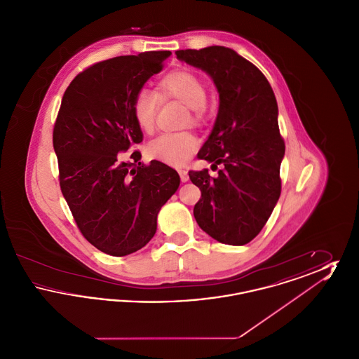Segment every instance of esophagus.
I'll use <instances>...</instances> for the list:
<instances>
[{"label": "esophagus", "instance_id": "34e87169", "mask_svg": "<svg viewBox=\"0 0 359 359\" xmlns=\"http://www.w3.org/2000/svg\"><path fill=\"white\" fill-rule=\"evenodd\" d=\"M177 172H179V176H180V180L183 182V183H186V182H188V172L186 171V170H177Z\"/></svg>", "mask_w": 359, "mask_h": 359}]
</instances>
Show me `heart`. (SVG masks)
Here are the masks:
<instances>
[{
    "instance_id": "obj_1",
    "label": "heart",
    "mask_w": 359,
    "mask_h": 359,
    "mask_svg": "<svg viewBox=\"0 0 359 359\" xmlns=\"http://www.w3.org/2000/svg\"><path fill=\"white\" fill-rule=\"evenodd\" d=\"M158 100H176L188 106L187 122L202 125L207 113V86L189 69H173L156 86V94L140 90L132 101V114L144 133H152L158 110ZM199 149V140L191 132L163 133L147 144V154L172 167L187 164Z\"/></svg>"
}]
</instances>
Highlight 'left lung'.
I'll return each mask as SVG.
<instances>
[{
    "instance_id": "8db88e82",
    "label": "left lung",
    "mask_w": 359,
    "mask_h": 359,
    "mask_svg": "<svg viewBox=\"0 0 359 359\" xmlns=\"http://www.w3.org/2000/svg\"><path fill=\"white\" fill-rule=\"evenodd\" d=\"M176 56L205 71L219 93L218 117L198 158L222 168L215 177L207 168L188 172L202 192L194 217L210 237L246 245L268 222L281 194L285 142L273 90L253 63L230 48L179 50Z\"/></svg>"
}]
</instances>
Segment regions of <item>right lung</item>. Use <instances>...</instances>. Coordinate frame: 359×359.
Instances as JSON below:
<instances>
[{
  "mask_svg": "<svg viewBox=\"0 0 359 359\" xmlns=\"http://www.w3.org/2000/svg\"><path fill=\"white\" fill-rule=\"evenodd\" d=\"M170 55L141 52L83 69L67 87L53 125L62 194L82 236L110 256L135 253L152 239L160 208L180 184L164 163H140L138 151L130 156L135 163L120 158L142 141L132 101Z\"/></svg>",
  "mask_w": 359,
  "mask_h": 359,
  "instance_id": "add662e5",
  "label": "right lung"
}]
</instances>
